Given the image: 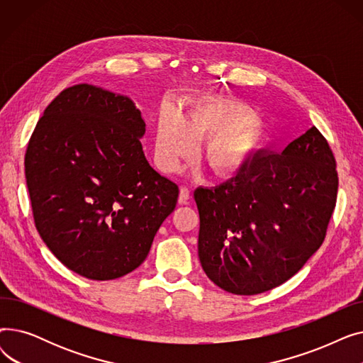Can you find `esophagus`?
<instances>
[{
	"instance_id": "obj_1",
	"label": "esophagus",
	"mask_w": 363,
	"mask_h": 363,
	"mask_svg": "<svg viewBox=\"0 0 363 363\" xmlns=\"http://www.w3.org/2000/svg\"><path fill=\"white\" fill-rule=\"evenodd\" d=\"M189 188L188 186H181V189H179V197H178V201L181 203V204H185L186 201H188V199H189Z\"/></svg>"
}]
</instances>
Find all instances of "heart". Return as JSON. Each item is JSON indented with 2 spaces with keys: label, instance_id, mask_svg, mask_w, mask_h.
Listing matches in <instances>:
<instances>
[{
  "label": "heart",
  "instance_id": "1",
  "mask_svg": "<svg viewBox=\"0 0 363 363\" xmlns=\"http://www.w3.org/2000/svg\"><path fill=\"white\" fill-rule=\"evenodd\" d=\"M207 140L201 156L218 175H233L250 162L262 144L256 114L233 101H208L189 111L185 121L162 114L156 128V160L175 172L194 155L197 141Z\"/></svg>",
  "mask_w": 363,
  "mask_h": 363
}]
</instances>
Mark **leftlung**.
I'll return each mask as SVG.
<instances>
[{
    "mask_svg": "<svg viewBox=\"0 0 363 363\" xmlns=\"http://www.w3.org/2000/svg\"><path fill=\"white\" fill-rule=\"evenodd\" d=\"M337 189L334 155L315 126L281 155L259 151L230 181L197 188L203 271L233 294L278 287L323 242Z\"/></svg>",
    "mask_w": 363,
    "mask_h": 363,
    "instance_id": "left-lung-1",
    "label": "left lung"
}]
</instances>
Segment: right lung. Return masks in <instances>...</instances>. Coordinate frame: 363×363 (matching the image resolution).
<instances>
[{"mask_svg":"<svg viewBox=\"0 0 363 363\" xmlns=\"http://www.w3.org/2000/svg\"><path fill=\"white\" fill-rule=\"evenodd\" d=\"M145 122L129 97L79 84L44 110L25 175L35 226L66 268L121 278L145 260L179 188L147 162Z\"/></svg>","mask_w":363,"mask_h":363,"instance_id":"right-lung-1","label":"right lung"}]
</instances>
